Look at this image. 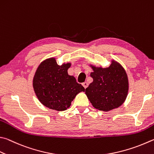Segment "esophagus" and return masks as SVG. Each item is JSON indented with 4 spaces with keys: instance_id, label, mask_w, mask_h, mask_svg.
<instances>
[{
    "instance_id": "esophagus-1",
    "label": "esophagus",
    "mask_w": 154,
    "mask_h": 154,
    "mask_svg": "<svg viewBox=\"0 0 154 154\" xmlns=\"http://www.w3.org/2000/svg\"><path fill=\"white\" fill-rule=\"evenodd\" d=\"M82 85H83V87H84V88H85V89H86V88H88V83H87V82L83 83H82Z\"/></svg>"
}]
</instances>
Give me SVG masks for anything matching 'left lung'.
I'll use <instances>...</instances> for the list:
<instances>
[{
  "instance_id": "left-lung-1",
  "label": "left lung",
  "mask_w": 154,
  "mask_h": 154,
  "mask_svg": "<svg viewBox=\"0 0 154 154\" xmlns=\"http://www.w3.org/2000/svg\"><path fill=\"white\" fill-rule=\"evenodd\" d=\"M93 82L85 89L92 106L99 110L110 111L125 102L128 91V80L125 69L114 60L106 68L90 65Z\"/></svg>"
}]
</instances>
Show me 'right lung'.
<instances>
[{
	"label": "right lung",
	"instance_id": "add662e5",
	"mask_svg": "<svg viewBox=\"0 0 154 154\" xmlns=\"http://www.w3.org/2000/svg\"><path fill=\"white\" fill-rule=\"evenodd\" d=\"M70 63L58 65L55 58H50L40 63L33 79L35 94L42 104L52 110L64 111L85 88L69 75Z\"/></svg>",
	"mask_w": 154,
	"mask_h": 154
}]
</instances>
